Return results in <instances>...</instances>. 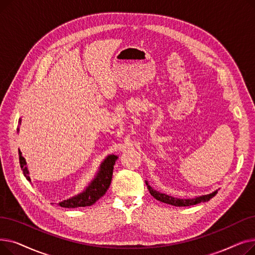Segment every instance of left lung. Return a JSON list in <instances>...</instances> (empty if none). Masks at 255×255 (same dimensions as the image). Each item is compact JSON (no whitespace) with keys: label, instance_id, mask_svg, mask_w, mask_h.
I'll use <instances>...</instances> for the list:
<instances>
[{"label":"left lung","instance_id":"1","mask_svg":"<svg viewBox=\"0 0 255 255\" xmlns=\"http://www.w3.org/2000/svg\"><path fill=\"white\" fill-rule=\"evenodd\" d=\"M146 186H148V189L151 193L152 196H154V198H156L157 200H160V202H162L164 204H168V205H171V206H176V207H188V206H193V205H196V204H199V203H205V202H208V200H210L212 197L215 196L217 194V190L214 191L213 193L211 194H207V195H203V196H198V197H195V198H191V199H180V198H177V197H172V196H169L167 194H164V193H160L159 191H156L154 190L152 187L148 184V182H145Z\"/></svg>","mask_w":255,"mask_h":255}]
</instances>
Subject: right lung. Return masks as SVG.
<instances>
[{
	"instance_id": "obj_1",
	"label": "right lung",
	"mask_w": 255,
	"mask_h": 255,
	"mask_svg": "<svg viewBox=\"0 0 255 255\" xmlns=\"http://www.w3.org/2000/svg\"><path fill=\"white\" fill-rule=\"evenodd\" d=\"M19 123H20V119H19ZM18 131H19V127H17V132ZM18 156H19V164L23 175L26 178V180L31 181L29 177V170L25 166L26 162L19 150H18ZM117 159L118 157L115 155H111L107 157L100 165V169H99V172L97 173L96 178L92 181V183L87 187L84 192L72 198L63 200V202H61L59 205L63 208L73 209L78 207H90L93 204H95L100 197H102L105 194L107 189H109V187L112 183L114 165L117 161Z\"/></svg>"
}]
</instances>
